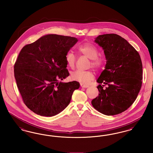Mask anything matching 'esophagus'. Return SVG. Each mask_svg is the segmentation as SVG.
Returning <instances> with one entry per match:
<instances>
[{"label":"esophagus","instance_id":"obj_1","mask_svg":"<svg viewBox=\"0 0 153 153\" xmlns=\"http://www.w3.org/2000/svg\"><path fill=\"white\" fill-rule=\"evenodd\" d=\"M80 86L83 88H87V87H89L88 85H85V84H83V83H80Z\"/></svg>","mask_w":153,"mask_h":153}]
</instances>
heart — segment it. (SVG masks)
Here are the masks:
<instances>
[{"label":"heart","instance_id":"1","mask_svg":"<svg viewBox=\"0 0 153 153\" xmlns=\"http://www.w3.org/2000/svg\"><path fill=\"white\" fill-rule=\"evenodd\" d=\"M77 50L80 53L86 56L91 59L90 66L92 67L96 70L102 69L104 65V59L98 56L99 51L98 48L90 43H84L77 47ZM65 60L67 66L71 68H74L75 66L76 57L73 52L69 51L66 54ZM70 77L73 80L78 81L82 83H88L93 79L94 75L92 71H75L71 73Z\"/></svg>","mask_w":153,"mask_h":153}]
</instances>
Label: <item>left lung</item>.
<instances>
[{
    "label": "left lung",
    "mask_w": 153,
    "mask_h": 153,
    "mask_svg": "<svg viewBox=\"0 0 153 153\" xmlns=\"http://www.w3.org/2000/svg\"><path fill=\"white\" fill-rule=\"evenodd\" d=\"M95 42L102 47L107 62L97 80L100 93L91 104L103 114L117 115L131 106L138 95L143 78L142 60L138 52L117 34L99 35ZM105 84L108 87L103 89Z\"/></svg>",
    "instance_id": "8db88e82"
}]
</instances>
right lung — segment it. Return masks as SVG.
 <instances>
[{"instance_id": "add662e5", "label": "right lung", "mask_w": 153, "mask_h": 153, "mask_svg": "<svg viewBox=\"0 0 153 153\" xmlns=\"http://www.w3.org/2000/svg\"><path fill=\"white\" fill-rule=\"evenodd\" d=\"M78 39L47 35L23 47L14 65V76L23 101L33 113L52 117L70 102L76 81L60 82L69 76L65 56Z\"/></svg>"}]
</instances>
